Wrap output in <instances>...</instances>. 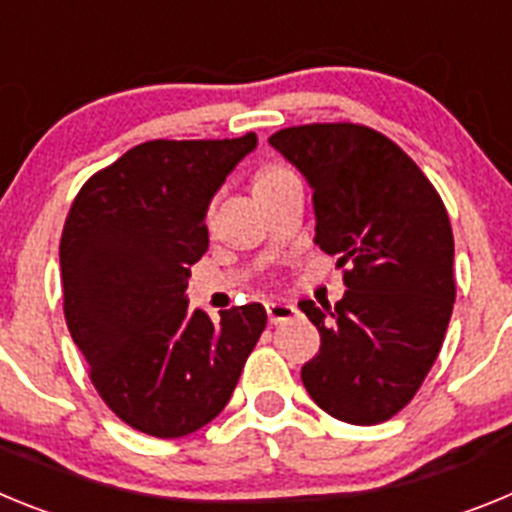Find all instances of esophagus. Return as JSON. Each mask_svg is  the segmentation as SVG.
<instances>
[{
    "label": "esophagus",
    "mask_w": 512,
    "mask_h": 512,
    "mask_svg": "<svg viewBox=\"0 0 512 512\" xmlns=\"http://www.w3.org/2000/svg\"><path fill=\"white\" fill-rule=\"evenodd\" d=\"M266 315H269L271 323H284V320H292L297 315V307L292 302L271 300L266 302Z\"/></svg>",
    "instance_id": "obj_1"
}]
</instances>
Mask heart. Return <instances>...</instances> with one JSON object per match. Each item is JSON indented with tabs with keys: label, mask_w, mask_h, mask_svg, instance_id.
Instances as JSON below:
<instances>
[{
	"label": "heart",
	"mask_w": 512,
	"mask_h": 512,
	"mask_svg": "<svg viewBox=\"0 0 512 512\" xmlns=\"http://www.w3.org/2000/svg\"><path fill=\"white\" fill-rule=\"evenodd\" d=\"M292 171L284 169V166H266V169L259 171V176H256V184H269V182H277V179H282V176H289Z\"/></svg>",
	"instance_id": "obj_1"
}]
</instances>
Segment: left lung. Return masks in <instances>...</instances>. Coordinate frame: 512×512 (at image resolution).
<instances>
[{
  "instance_id": "left-lung-1",
  "label": "left lung",
  "mask_w": 512,
  "mask_h": 512,
  "mask_svg": "<svg viewBox=\"0 0 512 512\" xmlns=\"http://www.w3.org/2000/svg\"><path fill=\"white\" fill-rule=\"evenodd\" d=\"M269 143L312 187L315 243L346 269L336 307L300 302L320 333L302 384L343 423H384L420 390L449 328L456 284L446 207L413 158L366 125L312 122Z\"/></svg>"
}]
</instances>
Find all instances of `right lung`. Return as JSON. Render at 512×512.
I'll use <instances>...</instances> for the list:
<instances>
[{
    "mask_svg": "<svg viewBox=\"0 0 512 512\" xmlns=\"http://www.w3.org/2000/svg\"><path fill=\"white\" fill-rule=\"evenodd\" d=\"M256 135L148 140L97 171L61 235L63 312L107 408L156 438L200 431L228 405L266 328L259 302L212 323L189 310L207 207Z\"/></svg>",
    "mask_w": 512,
    "mask_h": 512,
    "instance_id": "right-lung-1",
    "label": "right lung"
}]
</instances>
